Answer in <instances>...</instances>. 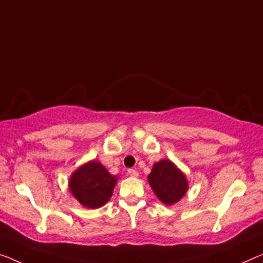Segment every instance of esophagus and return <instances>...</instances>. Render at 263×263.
I'll use <instances>...</instances> for the list:
<instances>
[{"mask_svg":"<svg viewBox=\"0 0 263 263\" xmlns=\"http://www.w3.org/2000/svg\"><path fill=\"white\" fill-rule=\"evenodd\" d=\"M128 175H130L131 176V177H138V171H137V170H135V169H128Z\"/></svg>","mask_w":263,"mask_h":263,"instance_id":"obj_1","label":"esophagus"}]
</instances>
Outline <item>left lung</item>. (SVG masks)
<instances>
[{"instance_id": "left-lung-1", "label": "left lung", "mask_w": 263, "mask_h": 263, "mask_svg": "<svg viewBox=\"0 0 263 263\" xmlns=\"http://www.w3.org/2000/svg\"><path fill=\"white\" fill-rule=\"evenodd\" d=\"M147 181L157 198L166 205L181 201L189 189L186 176L170 159L155 163Z\"/></svg>"}]
</instances>
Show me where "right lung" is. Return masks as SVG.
I'll return each mask as SVG.
<instances>
[{
	"label": "right lung",
	"instance_id": "1",
	"mask_svg": "<svg viewBox=\"0 0 263 263\" xmlns=\"http://www.w3.org/2000/svg\"><path fill=\"white\" fill-rule=\"evenodd\" d=\"M118 176L111 175L103 164L97 160L82 164L70 175L68 187L73 197L82 206L98 209L112 197Z\"/></svg>",
	"mask_w": 263,
	"mask_h": 263
}]
</instances>
